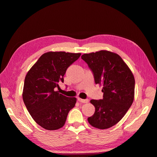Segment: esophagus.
<instances>
[{
	"instance_id": "obj_1",
	"label": "esophagus",
	"mask_w": 157,
	"mask_h": 157,
	"mask_svg": "<svg viewBox=\"0 0 157 157\" xmlns=\"http://www.w3.org/2000/svg\"><path fill=\"white\" fill-rule=\"evenodd\" d=\"M78 100L80 102H81V103H84V104L88 103V102H89V100H88V99H85V100H83V99L78 98Z\"/></svg>"
}]
</instances>
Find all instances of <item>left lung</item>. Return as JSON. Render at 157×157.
<instances>
[{
  "label": "left lung",
  "instance_id": "1",
  "mask_svg": "<svg viewBox=\"0 0 157 157\" xmlns=\"http://www.w3.org/2000/svg\"><path fill=\"white\" fill-rule=\"evenodd\" d=\"M95 84L103 86L102 100H91L95 110L88 118L91 126L108 129L122 119L134 98L135 79L129 67L116 53L108 51L83 54Z\"/></svg>",
  "mask_w": 157,
  "mask_h": 157
}]
</instances>
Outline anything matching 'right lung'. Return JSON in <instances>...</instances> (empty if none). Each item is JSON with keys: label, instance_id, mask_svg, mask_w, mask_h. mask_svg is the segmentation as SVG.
<instances>
[{"label": "right lung", "instance_id": "1", "mask_svg": "<svg viewBox=\"0 0 157 157\" xmlns=\"http://www.w3.org/2000/svg\"><path fill=\"white\" fill-rule=\"evenodd\" d=\"M81 53L48 52L40 57L24 80L23 100L31 117L47 130H56L64 125L76 99L56 91L68 67Z\"/></svg>", "mask_w": 157, "mask_h": 157}]
</instances>
